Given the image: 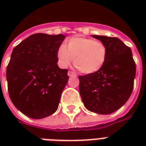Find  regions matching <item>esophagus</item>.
I'll list each match as a JSON object with an SVG mask.
<instances>
[{
	"label": "esophagus",
	"instance_id": "1",
	"mask_svg": "<svg viewBox=\"0 0 146 146\" xmlns=\"http://www.w3.org/2000/svg\"><path fill=\"white\" fill-rule=\"evenodd\" d=\"M68 76L70 77H76V73H74L73 72H71V71H69L68 72Z\"/></svg>",
	"mask_w": 146,
	"mask_h": 146
}]
</instances>
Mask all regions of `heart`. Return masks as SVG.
<instances>
[{
	"mask_svg": "<svg viewBox=\"0 0 146 146\" xmlns=\"http://www.w3.org/2000/svg\"><path fill=\"white\" fill-rule=\"evenodd\" d=\"M57 56L63 67L73 64L81 73L93 74L104 66L107 57V48L103 42L89 38L73 37L67 41L66 47L61 44Z\"/></svg>",
	"mask_w": 146,
	"mask_h": 146,
	"instance_id": "heart-1",
	"label": "heart"
}]
</instances>
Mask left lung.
<instances>
[{"mask_svg": "<svg viewBox=\"0 0 146 146\" xmlns=\"http://www.w3.org/2000/svg\"><path fill=\"white\" fill-rule=\"evenodd\" d=\"M92 37L106 46V60L97 73L79 76L80 93L87 110L110 114L120 109L131 96L136 64L130 48L119 38L94 35Z\"/></svg>", "mask_w": 146, "mask_h": 146, "instance_id": "left-lung-1", "label": "left lung"}]
</instances>
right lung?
<instances>
[{"mask_svg":"<svg viewBox=\"0 0 146 146\" xmlns=\"http://www.w3.org/2000/svg\"><path fill=\"white\" fill-rule=\"evenodd\" d=\"M66 36L37 33L15 47L7 68L8 92L19 111L33 119L54 113L68 82L57 64V49Z\"/></svg>","mask_w":146,"mask_h":146,"instance_id":"right-lung-1","label":"right lung"}]
</instances>
